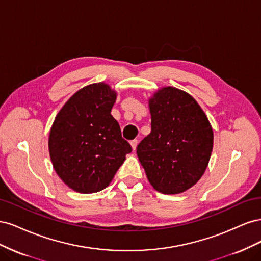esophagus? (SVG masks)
<instances>
[{"instance_id": "1", "label": "esophagus", "mask_w": 261, "mask_h": 261, "mask_svg": "<svg viewBox=\"0 0 261 261\" xmlns=\"http://www.w3.org/2000/svg\"><path fill=\"white\" fill-rule=\"evenodd\" d=\"M130 145H132V148H133L134 151H135L136 148H137V145H138V140H137V139L132 140V141H130Z\"/></svg>"}]
</instances>
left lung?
Masks as SVG:
<instances>
[{"label":"left lung","mask_w":261,"mask_h":261,"mask_svg":"<svg viewBox=\"0 0 261 261\" xmlns=\"http://www.w3.org/2000/svg\"><path fill=\"white\" fill-rule=\"evenodd\" d=\"M151 133L137 146L150 184L162 194H180L206 171L213 132L197 101L174 87H163L149 99Z\"/></svg>","instance_id":"8db88e82"}]
</instances>
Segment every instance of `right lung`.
I'll list each match as a JSON object with an SVG mask.
<instances>
[{
  "mask_svg": "<svg viewBox=\"0 0 261 261\" xmlns=\"http://www.w3.org/2000/svg\"><path fill=\"white\" fill-rule=\"evenodd\" d=\"M116 92L97 83L74 93L53 122L49 152L59 177L82 194L97 193L111 183L132 152L111 115Z\"/></svg>",
  "mask_w": 261,
  "mask_h": 261,
  "instance_id": "right-lung-1",
  "label": "right lung"
}]
</instances>
